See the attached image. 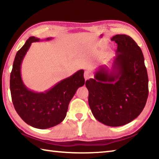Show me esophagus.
<instances>
[{"label":"esophagus","instance_id":"esophagus-1","mask_svg":"<svg viewBox=\"0 0 159 159\" xmlns=\"http://www.w3.org/2000/svg\"><path fill=\"white\" fill-rule=\"evenodd\" d=\"M84 78H85V80H87L89 79H90V72L88 71H85V73H84Z\"/></svg>","mask_w":159,"mask_h":159}]
</instances>
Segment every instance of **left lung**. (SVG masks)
<instances>
[{
	"mask_svg": "<svg viewBox=\"0 0 159 159\" xmlns=\"http://www.w3.org/2000/svg\"><path fill=\"white\" fill-rule=\"evenodd\" d=\"M111 40L118 45L111 69L98 67L85 85L94 117L104 125L117 127L140 114L149 94V80L143 54L135 41L125 34Z\"/></svg>",
	"mask_w": 159,
	"mask_h": 159,
	"instance_id": "obj_1",
	"label": "left lung"
}]
</instances>
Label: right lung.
<instances>
[{
    "label": "right lung",
    "mask_w": 159,
    "mask_h": 159,
    "mask_svg": "<svg viewBox=\"0 0 159 159\" xmlns=\"http://www.w3.org/2000/svg\"><path fill=\"white\" fill-rule=\"evenodd\" d=\"M50 39L48 38L46 41ZM40 41L39 38L30 37L16 54L10 87L13 105L21 119L34 128L47 129L60 124L66 117L70 101L85 83L84 70H79L43 93L29 90L21 79V66L32 43Z\"/></svg>",
    "instance_id": "1"
}]
</instances>
